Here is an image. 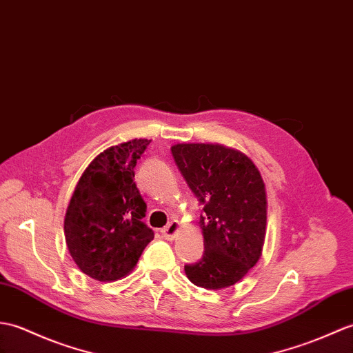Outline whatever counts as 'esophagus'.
<instances>
[{"mask_svg": "<svg viewBox=\"0 0 353 353\" xmlns=\"http://www.w3.org/2000/svg\"><path fill=\"white\" fill-rule=\"evenodd\" d=\"M179 230H180V223H179V221H171V223L165 228H162L161 233H162L163 237H165V239L173 241L174 237L177 236Z\"/></svg>", "mask_w": 353, "mask_h": 353, "instance_id": "obj_1", "label": "esophagus"}]
</instances>
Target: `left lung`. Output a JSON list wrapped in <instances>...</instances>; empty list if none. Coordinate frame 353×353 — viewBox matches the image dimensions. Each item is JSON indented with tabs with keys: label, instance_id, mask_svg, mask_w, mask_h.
I'll return each mask as SVG.
<instances>
[{
	"label": "left lung",
	"instance_id": "obj_1",
	"mask_svg": "<svg viewBox=\"0 0 353 353\" xmlns=\"http://www.w3.org/2000/svg\"><path fill=\"white\" fill-rule=\"evenodd\" d=\"M171 153L196 199L204 254L186 265L190 281L221 290L241 281L257 263L266 236V188L247 154L223 144L179 143Z\"/></svg>",
	"mask_w": 353,
	"mask_h": 353
}]
</instances>
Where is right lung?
I'll return each instance as SVG.
<instances>
[{
	"instance_id": "obj_1",
	"label": "right lung",
	"mask_w": 353,
	"mask_h": 353,
	"mask_svg": "<svg viewBox=\"0 0 353 353\" xmlns=\"http://www.w3.org/2000/svg\"><path fill=\"white\" fill-rule=\"evenodd\" d=\"M150 139L105 149L88 163L64 216L70 256L85 275L112 283L132 272L153 230L143 223L145 203L134 182L137 161Z\"/></svg>"
}]
</instances>
